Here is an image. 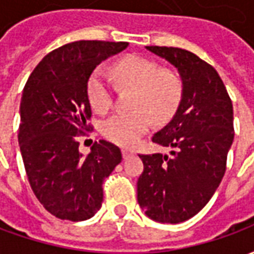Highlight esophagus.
Returning a JSON list of instances; mask_svg holds the SVG:
<instances>
[{"mask_svg": "<svg viewBox=\"0 0 254 254\" xmlns=\"http://www.w3.org/2000/svg\"><path fill=\"white\" fill-rule=\"evenodd\" d=\"M133 154H134V152L130 151V149H127V148L122 149V156H124V159H127V158H129V156H132Z\"/></svg>", "mask_w": 254, "mask_h": 254, "instance_id": "1", "label": "esophagus"}]
</instances>
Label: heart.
I'll return each instance as SVG.
<instances>
[{
	"instance_id": "heart-1",
	"label": "heart",
	"mask_w": 254,
	"mask_h": 254,
	"mask_svg": "<svg viewBox=\"0 0 254 254\" xmlns=\"http://www.w3.org/2000/svg\"><path fill=\"white\" fill-rule=\"evenodd\" d=\"M117 81L134 87L132 111H121L107 118L102 125L106 138L124 147L136 144L152 124L165 122L180 105L182 85L180 78L169 70H159L147 58L127 57L113 67ZM91 106L98 113H106L113 105V81L103 67L95 69L87 83Z\"/></svg>"
}]
</instances>
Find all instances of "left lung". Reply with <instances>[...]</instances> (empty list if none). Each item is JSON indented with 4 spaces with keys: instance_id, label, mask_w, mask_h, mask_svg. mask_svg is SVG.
Returning <instances> with one entry per match:
<instances>
[{
    "instance_id": "8db88e82",
    "label": "left lung",
    "mask_w": 254,
    "mask_h": 254,
    "mask_svg": "<svg viewBox=\"0 0 254 254\" xmlns=\"http://www.w3.org/2000/svg\"><path fill=\"white\" fill-rule=\"evenodd\" d=\"M176 67L182 83L180 105L152 141L170 155H138L144 171L137 201L149 219L181 223L211 200L226 171L234 140L233 103L218 72L196 54L178 47L145 46Z\"/></svg>"
}]
</instances>
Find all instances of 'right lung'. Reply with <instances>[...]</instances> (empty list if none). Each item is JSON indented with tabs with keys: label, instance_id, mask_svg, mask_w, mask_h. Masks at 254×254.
I'll return each instance as SVG.
<instances>
[{
	"label": "right lung",
	"instance_id": "1",
	"mask_svg": "<svg viewBox=\"0 0 254 254\" xmlns=\"http://www.w3.org/2000/svg\"><path fill=\"white\" fill-rule=\"evenodd\" d=\"M127 45L102 41L64 45L38 64L25 84L20 152L36 198L56 218L72 222L92 218L102 207L105 178L121 163V151L114 144L95 141L84 156L77 137L89 129V76Z\"/></svg>",
	"mask_w": 254,
	"mask_h": 254
}]
</instances>
